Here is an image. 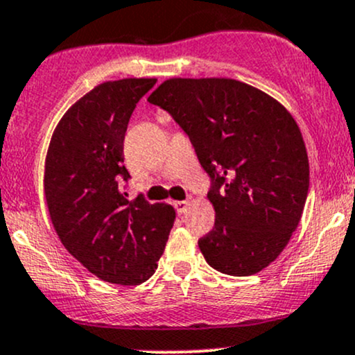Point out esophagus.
Segmentation results:
<instances>
[{
	"instance_id": "1",
	"label": "esophagus",
	"mask_w": 355,
	"mask_h": 355,
	"mask_svg": "<svg viewBox=\"0 0 355 355\" xmlns=\"http://www.w3.org/2000/svg\"><path fill=\"white\" fill-rule=\"evenodd\" d=\"M173 205H175V209H177L178 214H185L187 207L190 205V202L189 200H178V202H175Z\"/></svg>"
}]
</instances>
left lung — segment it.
Wrapping results in <instances>:
<instances>
[{
	"label": "left lung",
	"instance_id": "left-lung-1",
	"mask_svg": "<svg viewBox=\"0 0 355 355\" xmlns=\"http://www.w3.org/2000/svg\"><path fill=\"white\" fill-rule=\"evenodd\" d=\"M190 138L210 178L214 229L198 239L214 270L249 276L285 249L310 185L298 124L278 101L234 79H170L148 97Z\"/></svg>",
	"mask_w": 355,
	"mask_h": 355
}]
</instances>
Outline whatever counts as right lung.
<instances>
[{"mask_svg": "<svg viewBox=\"0 0 355 355\" xmlns=\"http://www.w3.org/2000/svg\"><path fill=\"white\" fill-rule=\"evenodd\" d=\"M157 79L104 83L77 101L58 123L45 162V198L65 249L97 278L116 285L146 282L163 254L175 210L133 202L124 135L136 104Z\"/></svg>", "mask_w": 355, "mask_h": 355, "instance_id": "obj_1", "label": "right lung"}]
</instances>
